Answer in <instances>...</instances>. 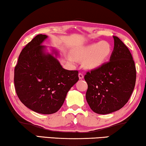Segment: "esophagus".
<instances>
[{
    "label": "esophagus",
    "instance_id": "1",
    "mask_svg": "<svg viewBox=\"0 0 146 146\" xmlns=\"http://www.w3.org/2000/svg\"><path fill=\"white\" fill-rule=\"evenodd\" d=\"M83 77H84L83 74L82 73H79V79H83Z\"/></svg>",
    "mask_w": 146,
    "mask_h": 146
}]
</instances>
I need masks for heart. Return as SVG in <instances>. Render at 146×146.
Returning a JSON list of instances; mask_svg holds the SVG:
<instances>
[{
    "label": "heart",
    "mask_w": 146,
    "mask_h": 146,
    "mask_svg": "<svg viewBox=\"0 0 146 146\" xmlns=\"http://www.w3.org/2000/svg\"><path fill=\"white\" fill-rule=\"evenodd\" d=\"M112 52L111 44L106 41L79 47L73 52L76 59H84L85 65L89 68H96L99 67L109 58ZM69 59L71 61H75L72 55H69Z\"/></svg>",
    "instance_id": "b5f03b06"
}]
</instances>
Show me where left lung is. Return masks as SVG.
<instances>
[{"label": "left lung", "instance_id": "8db88e82", "mask_svg": "<svg viewBox=\"0 0 146 146\" xmlns=\"http://www.w3.org/2000/svg\"><path fill=\"white\" fill-rule=\"evenodd\" d=\"M114 50L110 61L87 71L86 99L93 112L107 114L122 108L134 91L136 69L132 54L118 37L113 36Z\"/></svg>", "mask_w": 146, "mask_h": 146}]
</instances>
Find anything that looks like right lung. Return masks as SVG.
I'll return each instance as SVG.
<instances>
[{
	"label": "right lung",
	"instance_id": "add662e5",
	"mask_svg": "<svg viewBox=\"0 0 146 146\" xmlns=\"http://www.w3.org/2000/svg\"><path fill=\"white\" fill-rule=\"evenodd\" d=\"M48 38L39 34L24 47L14 68L16 94L26 107L38 113L58 111L67 93L79 80L78 71L63 69L42 43ZM55 55L57 51L53 50Z\"/></svg>",
	"mask_w": 146,
	"mask_h": 146
}]
</instances>
